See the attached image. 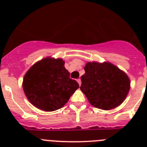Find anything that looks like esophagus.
I'll return each instance as SVG.
<instances>
[{
	"mask_svg": "<svg viewBox=\"0 0 147 147\" xmlns=\"http://www.w3.org/2000/svg\"><path fill=\"white\" fill-rule=\"evenodd\" d=\"M77 82L79 83V85H80H80H81V84H82L81 80H80V79H78V80H77Z\"/></svg>",
	"mask_w": 147,
	"mask_h": 147,
	"instance_id": "34e87169",
	"label": "esophagus"
}]
</instances>
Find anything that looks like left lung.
Returning <instances> with one entry per match:
<instances>
[{"mask_svg":"<svg viewBox=\"0 0 147 147\" xmlns=\"http://www.w3.org/2000/svg\"><path fill=\"white\" fill-rule=\"evenodd\" d=\"M81 77L82 91L93 107L111 110L124 102L130 81L124 71L110 62H88Z\"/></svg>","mask_w":147,"mask_h":147,"instance_id":"left-lung-1","label":"left lung"}]
</instances>
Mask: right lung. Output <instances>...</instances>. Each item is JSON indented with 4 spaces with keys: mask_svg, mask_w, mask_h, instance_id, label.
<instances>
[{
    "mask_svg": "<svg viewBox=\"0 0 147 147\" xmlns=\"http://www.w3.org/2000/svg\"><path fill=\"white\" fill-rule=\"evenodd\" d=\"M62 59L47 57L36 62L23 78V88L31 103L44 111L60 109L79 88Z\"/></svg>",
    "mask_w": 147,
    "mask_h": 147,
    "instance_id": "add662e5",
    "label": "right lung"
}]
</instances>
